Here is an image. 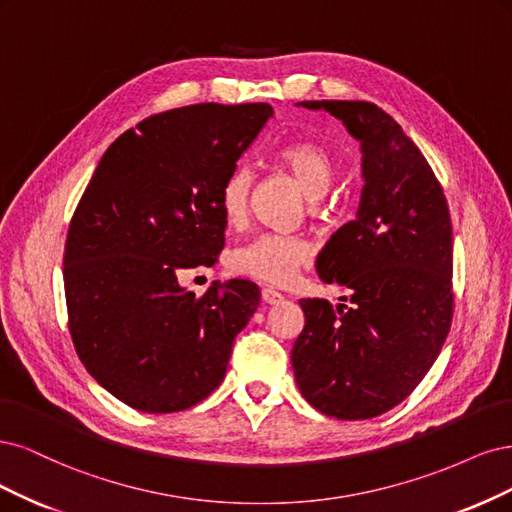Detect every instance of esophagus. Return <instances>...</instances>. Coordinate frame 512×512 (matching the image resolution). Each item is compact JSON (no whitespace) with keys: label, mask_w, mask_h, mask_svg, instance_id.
Segmentation results:
<instances>
[{"label":"esophagus","mask_w":512,"mask_h":512,"mask_svg":"<svg viewBox=\"0 0 512 512\" xmlns=\"http://www.w3.org/2000/svg\"><path fill=\"white\" fill-rule=\"evenodd\" d=\"M261 300H263V304H270L272 306V304H280L285 298L276 289L266 287V289H261Z\"/></svg>","instance_id":"esophagus-1"}]
</instances>
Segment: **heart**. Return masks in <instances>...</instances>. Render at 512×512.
<instances>
[{
  "label": "heart",
  "instance_id": "heart-1",
  "mask_svg": "<svg viewBox=\"0 0 512 512\" xmlns=\"http://www.w3.org/2000/svg\"><path fill=\"white\" fill-rule=\"evenodd\" d=\"M274 159L283 166L302 187L310 200L329 189L336 174L334 159L325 148L310 140H295L276 148ZM253 183V172L249 166H236L225 176L219 189V206L223 219L236 225L244 219L249 208V193ZM310 244L291 234H259L229 255V266L236 274L251 276L261 283L287 285L306 266L310 259Z\"/></svg>",
  "mask_w": 512,
  "mask_h": 512
}]
</instances>
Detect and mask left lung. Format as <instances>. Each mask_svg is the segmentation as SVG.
<instances>
[{
	"mask_svg": "<svg viewBox=\"0 0 512 512\" xmlns=\"http://www.w3.org/2000/svg\"><path fill=\"white\" fill-rule=\"evenodd\" d=\"M300 106L329 112L361 142L366 185L357 217L317 257L319 276L349 289L351 304L300 300L295 383L327 417L372 419L415 391L447 340L455 298L449 204L417 144L383 108L359 100Z\"/></svg>",
	"mask_w": 512,
	"mask_h": 512,
	"instance_id": "obj_1",
	"label": "left lung"
}]
</instances>
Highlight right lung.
<instances>
[{"label":"right lung","mask_w":512,"mask_h":512,"mask_svg":"<svg viewBox=\"0 0 512 512\" xmlns=\"http://www.w3.org/2000/svg\"><path fill=\"white\" fill-rule=\"evenodd\" d=\"M270 104H193L114 140L70 221L63 253L68 327L82 366L127 406L166 415L223 381L259 287L234 278L204 295L176 272L225 246L219 189L272 117Z\"/></svg>","instance_id":"obj_1"}]
</instances>
